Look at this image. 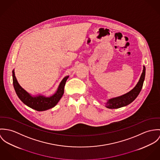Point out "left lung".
Returning <instances> with one entry per match:
<instances>
[{"mask_svg":"<svg viewBox=\"0 0 160 160\" xmlns=\"http://www.w3.org/2000/svg\"><path fill=\"white\" fill-rule=\"evenodd\" d=\"M145 76V68L143 66V71L140 79L136 87L129 92L122 96L110 99L107 101L106 107L108 108H118L126 106L131 103L139 95L142 89L143 81Z\"/></svg>","mask_w":160,"mask_h":160,"instance_id":"1","label":"left lung"}]
</instances>
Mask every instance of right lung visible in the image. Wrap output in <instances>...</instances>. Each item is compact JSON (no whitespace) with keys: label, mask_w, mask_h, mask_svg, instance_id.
Listing matches in <instances>:
<instances>
[{"label":"right lung","mask_w":160,"mask_h":160,"mask_svg":"<svg viewBox=\"0 0 160 160\" xmlns=\"http://www.w3.org/2000/svg\"><path fill=\"white\" fill-rule=\"evenodd\" d=\"M12 73L13 84L18 98L25 105L37 111L48 110L58 104L64 94V86L69 78V76H66L62 80L56 92L52 96L45 97L41 95L32 96L19 85L15 77L14 70L12 71Z\"/></svg>","instance_id":"obj_1"}]
</instances>
